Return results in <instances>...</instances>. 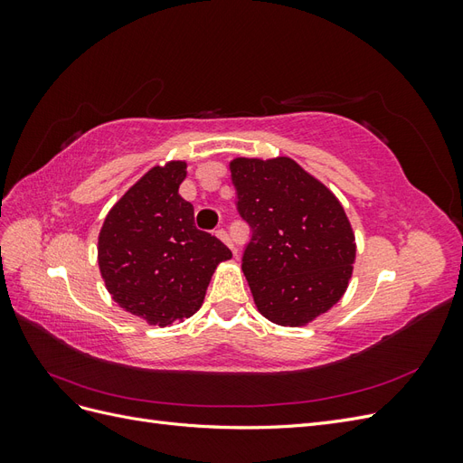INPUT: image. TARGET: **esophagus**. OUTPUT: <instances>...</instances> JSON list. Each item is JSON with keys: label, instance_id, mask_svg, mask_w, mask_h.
Here are the masks:
<instances>
[{"label": "esophagus", "instance_id": "34e87169", "mask_svg": "<svg viewBox=\"0 0 463 463\" xmlns=\"http://www.w3.org/2000/svg\"><path fill=\"white\" fill-rule=\"evenodd\" d=\"M216 237H218V240H222L223 243H226L232 250H233V253H235V245H233V241H232V237L228 235V232L226 230H216Z\"/></svg>", "mask_w": 463, "mask_h": 463}]
</instances>
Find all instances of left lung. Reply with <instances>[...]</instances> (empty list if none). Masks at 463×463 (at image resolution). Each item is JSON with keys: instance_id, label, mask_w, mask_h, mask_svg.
<instances>
[{"instance_id": "left-lung-1", "label": "left lung", "mask_w": 463, "mask_h": 463, "mask_svg": "<svg viewBox=\"0 0 463 463\" xmlns=\"http://www.w3.org/2000/svg\"><path fill=\"white\" fill-rule=\"evenodd\" d=\"M237 213L249 223L243 274L257 309L279 326H305L340 301L355 235L334 193L288 156L230 162Z\"/></svg>"}]
</instances>
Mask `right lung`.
Masks as SVG:
<instances>
[{"instance_id": "right-lung-1", "label": "right lung", "mask_w": 463, "mask_h": 463, "mask_svg": "<svg viewBox=\"0 0 463 463\" xmlns=\"http://www.w3.org/2000/svg\"><path fill=\"white\" fill-rule=\"evenodd\" d=\"M181 160L154 165L111 206L98 235V266L125 311L170 326L201 309L216 266L232 259L218 237L197 230L181 199Z\"/></svg>"}]
</instances>
